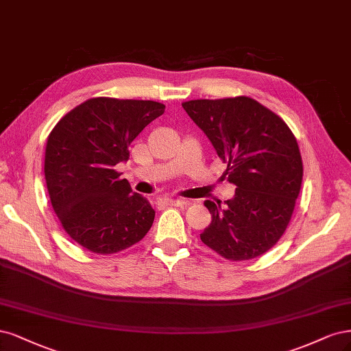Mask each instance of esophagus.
I'll return each mask as SVG.
<instances>
[{
    "mask_svg": "<svg viewBox=\"0 0 351 351\" xmlns=\"http://www.w3.org/2000/svg\"><path fill=\"white\" fill-rule=\"evenodd\" d=\"M162 202L165 206H185L186 199H182V198H162Z\"/></svg>",
    "mask_w": 351,
    "mask_h": 351,
    "instance_id": "esophagus-1",
    "label": "esophagus"
}]
</instances>
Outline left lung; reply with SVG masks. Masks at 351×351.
Masks as SVG:
<instances>
[{"label":"left lung","instance_id":"8db88e82","mask_svg":"<svg viewBox=\"0 0 351 351\" xmlns=\"http://www.w3.org/2000/svg\"><path fill=\"white\" fill-rule=\"evenodd\" d=\"M189 118L204 131L234 197L204 206L211 224L199 234L230 261H246L271 250L285 233L299 197L303 165L295 135L273 110L237 96L184 101Z\"/></svg>","mask_w":351,"mask_h":351}]
</instances>
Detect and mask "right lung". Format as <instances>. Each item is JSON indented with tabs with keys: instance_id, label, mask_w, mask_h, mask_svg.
<instances>
[{
	"instance_id": "right-lung-1",
	"label": "right lung",
	"mask_w": 351,
	"mask_h": 351,
	"mask_svg": "<svg viewBox=\"0 0 351 351\" xmlns=\"http://www.w3.org/2000/svg\"><path fill=\"white\" fill-rule=\"evenodd\" d=\"M163 112L153 100L93 97L51 131L45 152L51 204L64 230L86 250L115 254L150 230L153 207L115 166L130 159V144Z\"/></svg>"
}]
</instances>
